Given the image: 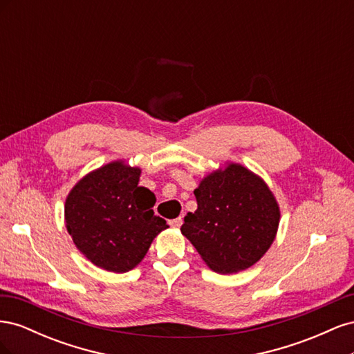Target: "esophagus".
<instances>
[{
    "instance_id": "1",
    "label": "esophagus",
    "mask_w": 354,
    "mask_h": 354,
    "mask_svg": "<svg viewBox=\"0 0 354 354\" xmlns=\"http://www.w3.org/2000/svg\"><path fill=\"white\" fill-rule=\"evenodd\" d=\"M168 224H169L171 227L178 229V227L181 226V224H183V220H181L180 217H178V218H173V220H169V221H168Z\"/></svg>"
}]
</instances>
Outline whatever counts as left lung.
Wrapping results in <instances>:
<instances>
[{
  "label": "left lung",
  "instance_id": "1",
  "mask_svg": "<svg viewBox=\"0 0 354 354\" xmlns=\"http://www.w3.org/2000/svg\"><path fill=\"white\" fill-rule=\"evenodd\" d=\"M198 209L187 212L181 233L209 269L230 274L259 261L274 241L279 205L264 181L239 164H229L195 189Z\"/></svg>",
  "mask_w": 354,
  "mask_h": 354
}]
</instances>
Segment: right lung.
I'll use <instances>...</instances> for the list:
<instances>
[{"mask_svg":"<svg viewBox=\"0 0 354 354\" xmlns=\"http://www.w3.org/2000/svg\"><path fill=\"white\" fill-rule=\"evenodd\" d=\"M140 173L115 160L81 178L66 198L65 220L73 243L103 270L134 269L156 234L168 227L152 209L155 195L138 186Z\"/></svg>","mask_w":354,"mask_h":354,"instance_id":"obj_1","label":"right lung"}]
</instances>
